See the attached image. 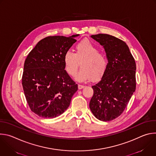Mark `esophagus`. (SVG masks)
I'll return each mask as SVG.
<instances>
[{
	"label": "esophagus",
	"mask_w": 156,
	"mask_h": 156,
	"mask_svg": "<svg viewBox=\"0 0 156 156\" xmlns=\"http://www.w3.org/2000/svg\"><path fill=\"white\" fill-rule=\"evenodd\" d=\"M85 87V86L82 85V84H78V89L79 90H81V89L84 88Z\"/></svg>",
	"instance_id": "1"
}]
</instances>
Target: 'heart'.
<instances>
[{
  "label": "heart",
  "mask_w": 156,
  "mask_h": 156,
  "mask_svg": "<svg viewBox=\"0 0 156 156\" xmlns=\"http://www.w3.org/2000/svg\"><path fill=\"white\" fill-rule=\"evenodd\" d=\"M63 63L66 72L72 76L76 75L80 63L81 69L75 79L84 82L91 78L97 81L105 73L107 66V58L90 40L84 39L78 42L75 47V53L66 51L63 55Z\"/></svg>",
  "instance_id": "obj_1"
}]
</instances>
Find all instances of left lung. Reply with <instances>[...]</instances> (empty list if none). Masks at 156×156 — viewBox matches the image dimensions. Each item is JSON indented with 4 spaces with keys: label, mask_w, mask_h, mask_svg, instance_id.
<instances>
[{
    "label": "left lung",
    "mask_w": 156,
    "mask_h": 156,
    "mask_svg": "<svg viewBox=\"0 0 156 156\" xmlns=\"http://www.w3.org/2000/svg\"><path fill=\"white\" fill-rule=\"evenodd\" d=\"M91 37L104 47L108 63L101 80L92 86L90 108L96 118L108 122L122 114L136 90V63L122 40L107 34Z\"/></svg>",
    "instance_id": "1"
}]
</instances>
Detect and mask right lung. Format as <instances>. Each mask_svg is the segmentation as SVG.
<instances>
[{"mask_svg":"<svg viewBox=\"0 0 156 156\" xmlns=\"http://www.w3.org/2000/svg\"><path fill=\"white\" fill-rule=\"evenodd\" d=\"M78 36L44 38L25 61L22 76L25 96L31 111L41 117L60 115L78 90V84L65 70L63 55Z\"/></svg>","mask_w":156,"mask_h":156,"instance_id":"obj_1","label":"right lung"}]
</instances>
